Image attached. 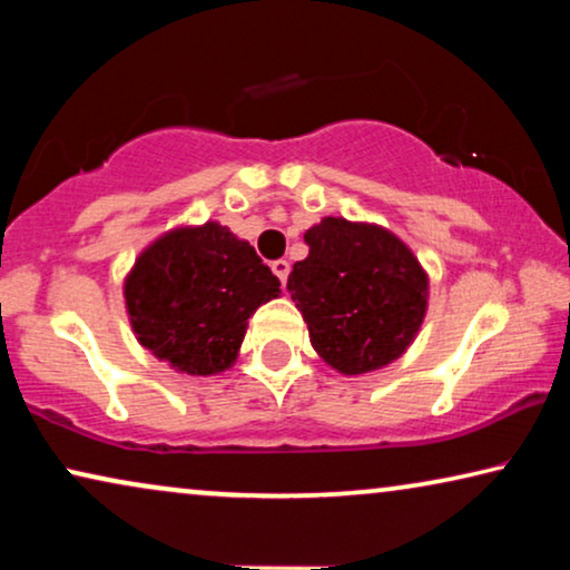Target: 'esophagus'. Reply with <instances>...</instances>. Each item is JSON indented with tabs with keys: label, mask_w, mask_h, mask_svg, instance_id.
I'll list each match as a JSON object with an SVG mask.
<instances>
[{
	"label": "esophagus",
	"mask_w": 570,
	"mask_h": 570,
	"mask_svg": "<svg viewBox=\"0 0 570 570\" xmlns=\"http://www.w3.org/2000/svg\"><path fill=\"white\" fill-rule=\"evenodd\" d=\"M272 272H275V275L279 277V283L285 285L287 275H291V262H287V259H277V262H272Z\"/></svg>",
	"instance_id": "34e87169"
}]
</instances>
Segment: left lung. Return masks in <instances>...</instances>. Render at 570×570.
<instances>
[{"label": "left lung", "mask_w": 570, "mask_h": 570, "mask_svg": "<svg viewBox=\"0 0 570 570\" xmlns=\"http://www.w3.org/2000/svg\"><path fill=\"white\" fill-rule=\"evenodd\" d=\"M308 256L287 277L311 345L347 376L396 361L423 324L428 277L384 228L324 217L306 230Z\"/></svg>", "instance_id": "obj_1"}]
</instances>
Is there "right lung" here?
Instances as JSON below:
<instances>
[{"label": "right lung", "mask_w": 570, "mask_h": 570, "mask_svg": "<svg viewBox=\"0 0 570 570\" xmlns=\"http://www.w3.org/2000/svg\"><path fill=\"white\" fill-rule=\"evenodd\" d=\"M277 295L254 246L217 223L158 238L124 285L139 345L189 376L230 368L248 318Z\"/></svg>", "instance_id": "1"}]
</instances>
